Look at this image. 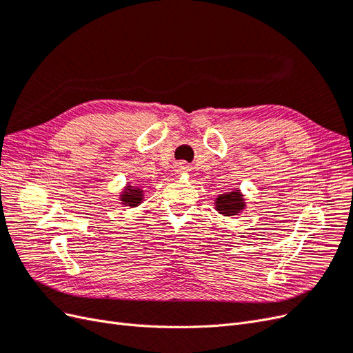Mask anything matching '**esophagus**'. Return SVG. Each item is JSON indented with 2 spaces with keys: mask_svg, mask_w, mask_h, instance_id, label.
<instances>
[{
  "mask_svg": "<svg viewBox=\"0 0 353 353\" xmlns=\"http://www.w3.org/2000/svg\"><path fill=\"white\" fill-rule=\"evenodd\" d=\"M183 169H185V168H183V166H179V169H178V170H183Z\"/></svg>",
  "mask_w": 353,
  "mask_h": 353,
  "instance_id": "34e87169",
  "label": "esophagus"
}]
</instances>
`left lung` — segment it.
<instances>
[{"mask_svg": "<svg viewBox=\"0 0 353 353\" xmlns=\"http://www.w3.org/2000/svg\"><path fill=\"white\" fill-rule=\"evenodd\" d=\"M244 200L241 199V194L239 191H234V193L222 194L216 199V208L223 215H237V213L243 209Z\"/></svg>", "mask_w": 353, "mask_h": 353, "instance_id": "1", "label": "left lung"}]
</instances>
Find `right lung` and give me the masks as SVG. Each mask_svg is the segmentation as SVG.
Wrapping results in <instances>:
<instances>
[{
    "instance_id": "1",
    "label": "right lung",
    "mask_w": 353,
    "mask_h": 353,
    "mask_svg": "<svg viewBox=\"0 0 353 353\" xmlns=\"http://www.w3.org/2000/svg\"><path fill=\"white\" fill-rule=\"evenodd\" d=\"M141 191L140 190H131V188H128V193H125L123 196H122V201L123 203H126L128 206H137V205H140V201H141Z\"/></svg>"
}]
</instances>
